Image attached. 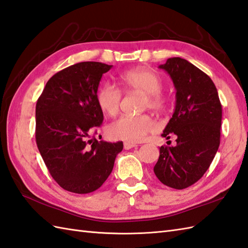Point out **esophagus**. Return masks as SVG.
<instances>
[{"label": "esophagus", "mask_w": 248, "mask_h": 248, "mask_svg": "<svg viewBox=\"0 0 248 248\" xmlns=\"http://www.w3.org/2000/svg\"><path fill=\"white\" fill-rule=\"evenodd\" d=\"M134 147H137V145H136V143H134V142H128V141H125V142L124 143V150H130V149L134 148Z\"/></svg>", "instance_id": "1"}]
</instances>
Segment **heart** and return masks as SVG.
Wrapping results in <instances>:
<instances>
[{
	"mask_svg": "<svg viewBox=\"0 0 248 248\" xmlns=\"http://www.w3.org/2000/svg\"><path fill=\"white\" fill-rule=\"evenodd\" d=\"M125 88L142 92L146 94L145 107L154 110H163L166 106V98L160 93L163 82L156 73L149 68L138 67L124 72L120 76ZM122 91L111 83L103 84L97 93V102L101 110L114 116L119 111L122 102ZM155 130V124L148 115L140 116H123L115 120L108 128V135L112 140L128 142H140Z\"/></svg>",
	"mask_w": 248,
	"mask_h": 248,
	"instance_id": "heart-1",
	"label": "heart"
}]
</instances>
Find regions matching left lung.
Masks as SVG:
<instances>
[{
  "instance_id": "left-lung-1",
  "label": "left lung",
  "mask_w": 248,
  "mask_h": 248,
  "mask_svg": "<svg viewBox=\"0 0 248 248\" xmlns=\"http://www.w3.org/2000/svg\"><path fill=\"white\" fill-rule=\"evenodd\" d=\"M175 88V108L162 136H176L174 147L159 148L154 173L164 185L185 189L209 168L220 146L222 106L215 83L192 63L180 57L158 66ZM171 143V141H170Z\"/></svg>"
}]
</instances>
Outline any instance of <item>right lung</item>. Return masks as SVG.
Listing matches in <instances>:
<instances>
[{"label": "right lung", "instance_id": "1", "mask_svg": "<svg viewBox=\"0 0 248 248\" xmlns=\"http://www.w3.org/2000/svg\"><path fill=\"white\" fill-rule=\"evenodd\" d=\"M113 65L86 61L51 77L36 106V141L50 175L63 189L84 194L107 181L123 141L91 138L103 120L97 102L102 75Z\"/></svg>", "mask_w": 248, "mask_h": 248}]
</instances>
